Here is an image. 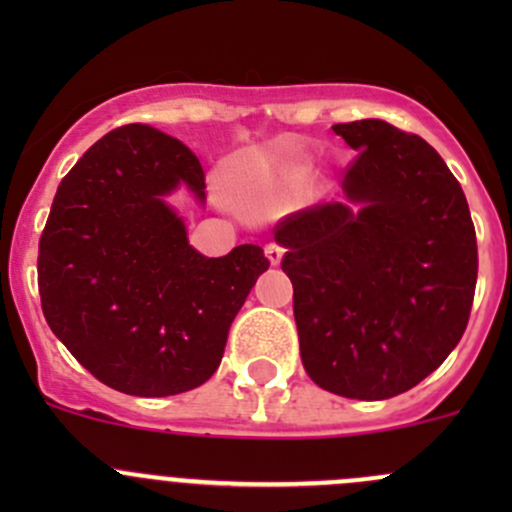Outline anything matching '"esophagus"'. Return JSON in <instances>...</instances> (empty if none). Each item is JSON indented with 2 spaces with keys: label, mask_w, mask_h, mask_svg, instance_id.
I'll return each mask as SVG.
<instances>
[{
  "label": "esophagus",
  "mask_w": 512,
  "mask_h": 512,
  "mask_svg": "<svg viewBox=\"0 0 512 512\" xmlns=\"http://www.w3.org/2000/svg\"><path fill=\"white\" fill-rule=\"evenodd\" d=\"M265 255H267V260L272 262V265H280L282 255H285V247H282L280 242H267Z\"/></svg>",
  "instance_id": "34e87169"
}]
</instances>
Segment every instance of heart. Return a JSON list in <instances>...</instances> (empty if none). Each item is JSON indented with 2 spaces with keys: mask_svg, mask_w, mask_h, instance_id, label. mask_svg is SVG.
I'll return each mask as SVG.
<instances>
[{
  "mask_svg": "<svg viewBox=\"0 0 512 512\" xmlns=\"http://www.w3.org/2000/svg\"><path fill=\"white\" fill-rule=\"evenodd\" d=\"M252 210H260V205H257V203H252Z\"/></svg>",
  "mask_w": 512,
  "mask_h": 512,
  "instance_id": "heart-1",
  "label": "heart"
}]
</instances>
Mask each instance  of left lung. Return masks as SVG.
<instances>
[{
  "label": "left lung",
  "mask_w": 512,
  "mask_h": 512,
  "mask_svg": "<svg viewBox=\"0 0 512 512\" xmlns=\"http://www.w3.org/2000/svg\"><path fill=\"white\" fill-rule=\"evenodd\" d=\"M332 131L356 151L342 183L349 205H309L275 227L299 354L324 391L391 399L438 369L466 332L476 227L461 183L421 136L379 118Z\"/></svg>",
  "instance_id": "1"
}]
</instances>
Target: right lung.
I'll use <instances>...</instances> for the list:
<instances>
[{
  "mask_svg": "<svg viewBox=\"0 0 512 512\" xmlns=\"http://www.w3.org/2000/svg\"><path fill=\"white\" fill-rule=\"evenodd\" d=\"M205 170L185 143L143 123L96 141L64 175L39 240V294L51 332L101 384L131 396L198 389L257 277L262 247L205 257L163 195Z\"/></svg>",
  "mask_w": 512,
  "mask_h": 512,
  "instance_id": "obj_1",
  "label": "right lung"
}]
</instances>
